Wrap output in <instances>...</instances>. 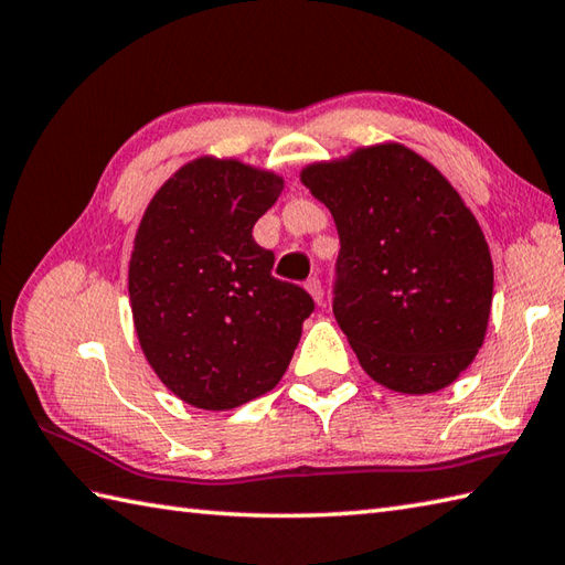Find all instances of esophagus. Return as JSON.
<instances>
[{
  "label": "esophagus",
  "mask_w": 565,
  "mask_h": 565,
  "mask_svg": "<svg viewBox=\"0 0 565 565\" xmlns=\"http://www.w3.org/2000/svg\"><path fill=\"white\" fill-rule=\"evenodd\" d=\"M307 292L311 295V299L321 307L323 305V287H321V280L319 278H309L307 280Z\"/></svg>",
  "instance_id": "1"
}]
</instances>
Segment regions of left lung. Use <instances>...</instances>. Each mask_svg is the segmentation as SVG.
<instances>
[{
  "instance_id": "left-lung-1",
  "label": "left lung",
  "mask_w": 565,
  "mask_h": 565,
  "mask_svg": "<svg viewBox=\"0 0 565 565\" xmlns=\"http://www.w3.org/2000/svg\"><path fill=\"white\" fill-rule=\"evenodd\" d=\"M299 179L335 222L333 315L362 370L398 394L452 384L493 302L491 250L452 183L398 142L317 161Z\"/></svg>"
}]
</instances>
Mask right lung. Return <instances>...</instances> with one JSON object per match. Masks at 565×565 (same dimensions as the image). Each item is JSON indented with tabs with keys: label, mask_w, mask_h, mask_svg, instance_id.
Wrapping results in <instances>:
<instances>
[{
	"label": "right lung",
	"mask_w": 565,
	"mask_h": 565,
	"mask_svg": "<svg viewBox=\"0 0 565 565\" xmlns=\"http://www.w3.org/2000/svg\"><path fill=\"white\" fill-rule=\"evenodd\" d=\"M282 188L275 171L198 157L159 188L137 227V341L169 392L195 408L227 411L270 392L315 311L302 287L273 278V250L250 234Z\"/></svg>",
	"instance_id": "add662e5"
}]
</instances>
